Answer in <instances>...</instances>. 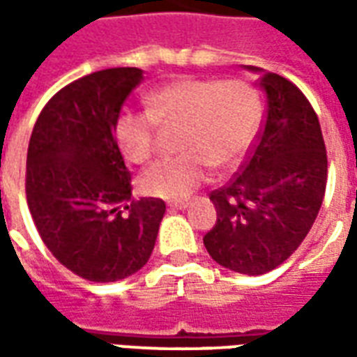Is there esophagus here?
I'll return each instance as SVG.
<instances>
[{"label":"esophagus","mask_w":357,"mask_h":357,"mask_svg":"<svg viewBox=\"0 0 357 357\" xmlns=\"http://www.w3.org/2000/svg\"><path fill=\"white\" fill-rule=\"evenodd\" d=\"M168 206L172 210H185L187 208V202L185 201H178V202H168Z\"/></svg>","instance_id":"34e87169"}]
</instances>
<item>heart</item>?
Here are the masks:
<instances>
[{
	"label": "heart",
	"instance_id": "obj_1",
	"mask_svg": "<svg viewBox=\"0 0 357 357\" xmlns=\"http://www.w3.org/2000/svg\"><path fill=\"white\" fill-rule=\"evenodd\" d=\"M147 112L124 110L114 122V139L126 160L143 164L155 149V124H179L181 155L160 158L139 176L149 197L183 199L208 176V168L227 170L255 139L260 101L245 80L178 78L145 99Z\"/></svg>",
	"mask_w": 357,
	"mask_h": 357
}]
</instances>
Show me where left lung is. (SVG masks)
<instances>
[{"mask_svg": "<svg viewBox=\"0 0 357 357\" xmlns=\"http://www.w3.org/2000/svg\"><path fill=\"white\" fill-rule=\"evenodd\" d=\"M266 120L241 174L210 195L216 225L204 235L212 260L262 275L300 247L321 208L327 153L315 110L292 82L258 66Z\"/></svg>", "mask_w": 357, "mask_h": 357, "instance_id": "1", "label": "left lung"}]
</instances>
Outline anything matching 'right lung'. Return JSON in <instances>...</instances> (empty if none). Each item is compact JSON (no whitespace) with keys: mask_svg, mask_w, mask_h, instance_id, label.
<instances>
[{"mask_svg":"<svg viewBox=\"0 0 357 357\" xmlns=\"http://www.w3.org/2000/svg\"><path fill=\"white\" fill-rule=\"evenodd\" d=\"M143 80L107 68L68 84L43 107L30 135L26 201L40 237L65 268L95 283L139 271L155 248L166 204L132 201L114 122Z\"/></svg>","mask_w":357,"mask_h":357,"instance_id":"right-lung-1","label":"right lung"}]
</instances>
